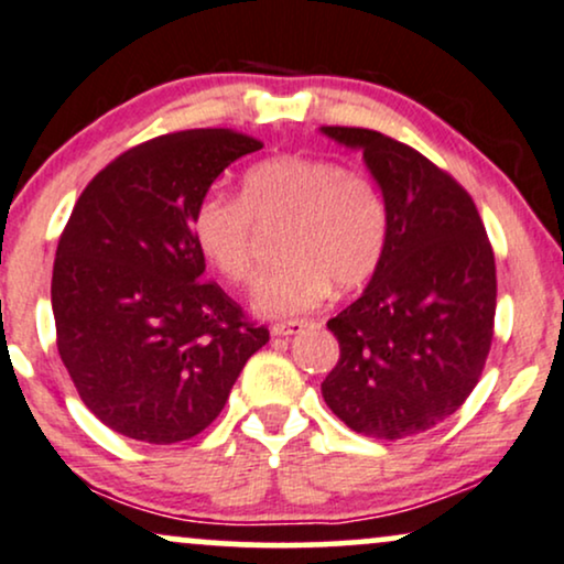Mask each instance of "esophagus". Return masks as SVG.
Instances as JSON below:
<instances>
[{"label":"esophagus","instance_id":"obj_1","mask_svg":"<svg viewBox=\"0 0 564 564\" xmlns=\"http://www.w3.org/2000/svg\"><path fill=\"white\" fill-rule=\"evenodd\" d=\"M304 328V321H291V323H275L273 328H270V336L273 338H286V336H294L296 330Z\"/></svg>","mask_w":564,"mask_h":564}]
</instances>
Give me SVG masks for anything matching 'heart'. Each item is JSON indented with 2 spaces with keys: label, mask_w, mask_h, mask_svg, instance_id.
Returning <instances> with one entry per match:
<instances>
[{
  "label": "heart",
  "mask_w": 564,
  "mask_h": 564,
  "mask_svg": "<svg viewBox=\"0 0 564 564\" xmlns=\"http://www.w3.org/2000/svg\"><path fill=\"white\" fill-rule=\"evenodd\" d=\"M257 223L281 236L286 262L260 281L252 307L262 317H296L328 296L330 283L355 289L381 262L389 215L378 186L338 162L283 154L249 167L241 194L209 192L196 202L192 234L228 283L257 275Z\"/></svg>",
  "instance_id": "heart-1"
}]
</instances>
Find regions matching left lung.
I'll return each instance as SVG.
<instances>
[{"label": "left lung", "mask_w": 564, "mask_h": 564, "mask_svg": "<svg viewBox=\"0 0 564 564\" xmlns=\"http://www.w3.org/2000/svg\"><path fill=\"white\" fill-rule=\"evenodd\" d=\"M321 131L362 152L389 215L368 289L328 321L341 355L323 399L365 436H415L454 415L484 372L497 312L491 243L470 194L412 147L368 128Z\"/></svg>", "instance_id": "left-lung-1"}]
</instances>
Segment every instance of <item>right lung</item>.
<instances>
[{"label": "right lung", "mask_w": 564, "mask_h": 564, "mask_svg": "<svg viewBox=\"0 0 564 564\" xmlns=\"http://www.w3.org/2000/svg\"><path fill=\"white\" fill-rule=\"evenodd\" d=\"M262 141L230 128L158 135L115 158L78 196L52 270L57 351L107 429L175 444L207 429L268 328L217 283L192 213Z\"/></svg>", "instance_id": "1"}]
</instances>
